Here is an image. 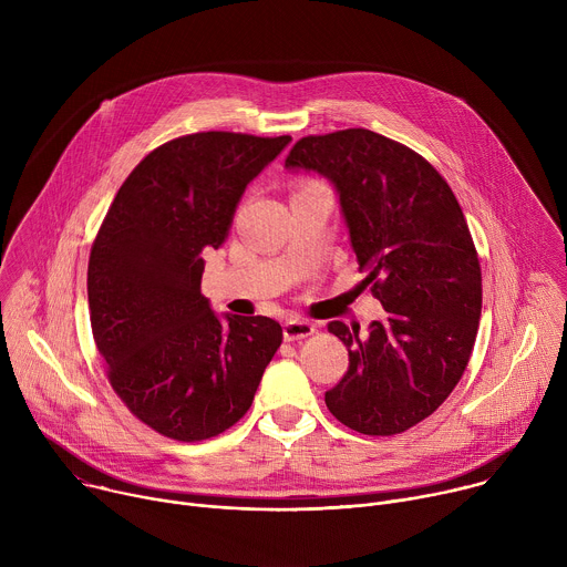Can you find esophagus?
I'll return each instance as SVG.
<instances>
[{
  "label": "esophagus",
  "instance_id": "esophagus-1",
  "mask_svg": "<svg viewBox=\"0 0 567 567\" xmlns=\"http://www.w3.org/2000/svg\"><path fill=\"white\" fill-rule=\"evenodd\" d=\"M316 332V326L309 320H287L285 322V341H300Z\"/></svg>",
  "mask_w": 567,
  "mask_h": 567
}]
</instances>
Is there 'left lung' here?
Returning a JSON list of instances; mask_svg holds the SVG:
<instances>
[{"mask_svg":"<svg viewBox=\"0 0 567 567\" xmlns=\"http://www.w3.org/2000/svg\"><path fill=\"white\" fill-rule=\"evenodd\" d=\"M285 166L337 186L363 282L385 309L368 332L328 326L350 354L328 409L363 435L409 431L442 406L473 352L482 271L464 213L422 154L363 127L302 136Z\"/></svg>","mask_w":567,"mask_h":567,"instance_id":"1","label":"left lung"}]
</instances>
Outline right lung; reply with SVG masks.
I'll return each instance as SVG.
<instances>
[{
    "instance_id": "obj_1",
    "label": "right lung",
    "mask_w": 567,
    "mask_h": 567,
    "mask_svg": "<svg viewBox=\"0 0 567 567\" xmlns=\"http://www.w3.org/2000/svg\"><path fill=\"white\" fill-rule=\"evenodd\" d=\"M291 136L197 132L154 147L118 188L90 254L96 348L127 411L158 435L202 442L251 409L282 343L267 316L219 320L202 296L247 184Z\"/></svg>"
}]
</instances>
